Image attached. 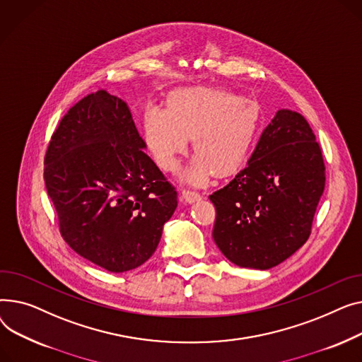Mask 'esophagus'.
I'll list each match as a JSON object with an SVG mask.
<instances>
[{
	"instance_id": "34e87169",
	"label": "esophagus",
	"mask_w": 362,
	"mask_h": 362,
	"mask_svg": "<svg viewBox=\"0 0 362 362\" xmlns=\"http://www.w3.org/2000/svg\"><path fill=\"white\" fill-rule=\"evenodd\" d=\"M181 197L184 202L187 203H194L197 200H200V193H197V191H193V189H182L181 193Z\"/></svg>"
}]
</instances>
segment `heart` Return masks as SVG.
<instances>
[{"instance_id": "obj_1", "label": "heart", "mask_w": 362, "mask_h": 362, "mask_svg": "<svg viewBox=\"0 0 362 362\" xmlns=\"http://www.w3.org/2000/svg\"><path fill=\"white\" fill-rule=\"evenodd\" d=\"M262 129L260 106L218 89H180L166 110L148 106L143 117L144 141L156 163L175 171L188 139L196 152L182 181L204 184L211 175L237 174L248 159Z\"/></svg>"}]
</instances>
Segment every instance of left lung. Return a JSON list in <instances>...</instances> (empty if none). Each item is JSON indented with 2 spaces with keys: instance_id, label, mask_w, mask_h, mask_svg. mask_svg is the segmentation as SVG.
<instances>
[{
  "instance_id": "8db88e82",
  "label": "left lung",
  "mask_w": 362,
  "mask_h": 362,
  "mask_svg": "<svg viewBox=\"0 0 362 362\" xmlns=\"http://www.w3.org/2000/svg\"><path fill=\"white\" fill-rule=\"evenodd\" d=\"M325 182L322 148L310 124L279 110L247 166L209 196L216 209V245L240 267L278 266L308 240Z\"/></svg>"
}]
</instances>
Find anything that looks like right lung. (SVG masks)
<instances>
[{"label":"right lung","mask_w":362,"mask_h":362,"mask_svg":"<svg viewBox=\"0 0 362 362\" xmlns=\"http://www.w3.org/2000/svg\"><path fill=\"white\" fill-rule=\"evenodd\" d=\"M144 148L127 103L98 90L64 115L45 155V185L62 238L108 272L151 259L178 204L175 188Z\"/></svg>","instance_id":"right-lung-1"}]
</instances>
